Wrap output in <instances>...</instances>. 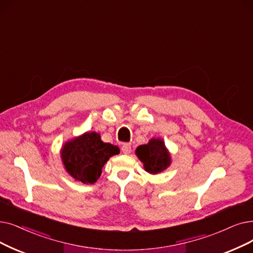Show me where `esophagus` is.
I'll use <instances>...</instances> for the list:
<instances>
[{
  "label": "esophagus",
  "instance_id": "1",
  "mask_svg": "<svg viewBox=\"0 0 253 253\" xmlns=\"http://www.w3.org/2000/svg\"><path fill=\"white\" fill-rule=\"evenodd\" d=\"M121 150H122V152L127 155V154H129L131 152V146L129 144H124L122 146V148H121Z\"/></svg>",
  "mask_w": 253,
  "mask_h": 253
}]
</instances>
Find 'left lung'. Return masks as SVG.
I'll use <instances>...</instances> for the list:
<instances>
[{"instance_id": "obj_1", "label": "left lung", "mask_w": 253, "mask_h": 253, "mask_svg": "<svg viewBox=\"0 0 253 253\" xmlns=\"http://www.w3.org/2000/svg\"><path fill=\"white\" fill-rule=\"evenodd\" d=\"M137 158L144 163V169L150 174H158L166 170L171 163V156L162 138H151L147 145L135 150Z\"/></svg>"}]
</instances>
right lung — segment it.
<instances>
[{
    "instance_id": "obj_1",
    "label": "right lung",
    "mask_w": 253,
    "mask_h": 253,
    "mask_svg": "<svg viewBox=\"0 0 253 253\" xmlns=\"http://www.w3.org/2000/svg\"><path fill=\"white\" fill-rule=\"evenodd\" d=\"M119 153L120 149L103 142L99 133L86 131L66 141L60 155L65 170L75 181L93 184L99 179L108 159Z\"/></svg>"
}]
</instances>
